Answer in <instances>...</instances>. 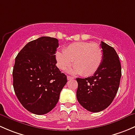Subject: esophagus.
<instances>
[{
  "instance_id": "34e87169",
  "label": "esophagus",
  "mask_w": 135,
  "mask_h": 135,
  "mask_svg": "<svg viewBox=\"0 0 135 135\" xmlns=\"http://www.w3.org/2000/svg\"><path fill=\"white\" fill-rule=\"evenodd\" d=\"M73 79H74V78L72 77V76H67V80H73Z\"/></svg>"
}]
</instances>
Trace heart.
Returning <instances> with one entry per match:
<instances>
[{
  "instance_id": "1",
  "label": "heart",
  "mask_w": 135,
  "mask_h": 135,
  "mask_svg": "<svg viewBox=\"0 0 135 135\" xmlns=\"http://www.w3.org/2000/svg\"><path fill=\"white\" fill-rule=\"evenodd\" d=\"M55 59L57 66L62 70L70 68L74 61V67L69 72L87 77L93 75L99 69L103 53L97 44L77 42L66 46L63 52L57 51Z\"/></svg>"
}]
</instances>
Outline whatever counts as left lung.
I'll return each instance as SVG.
<instances>
[{
  "label": "left lung",
  "instance_id": "obj_1",
  "mask_svg": "<svg viewBox=\"0 0 135 135\" xmlns=\"http://www.w3.org/2000/svg\"><path fill=\"white\" fill-rule=\"evenodd\" d=\"M103 53L101 65L93 76L76 78L78 101L85 109L99 112L106 109L115 98L122 76L119 57L112 47L100 44Z\"/></svg>",
  "mask_w": 135,
  "mask_h": 135
}]
</instances>
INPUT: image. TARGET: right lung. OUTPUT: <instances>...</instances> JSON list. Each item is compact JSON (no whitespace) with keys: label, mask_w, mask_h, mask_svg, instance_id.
I'll list each match as a JSON object with an SVG mask.
<instances>
[{"label":"right lung","mask_w":135,"mask_h":135,"mask_svg":"<svg viewBox=\"0 0 135 135\" xmlns=\"http://www.w3.org/2000/svg\"><path fill=\"white\" fill-rule=\"evenodd\" d=\"M58 40L42 36L29 42L17 54L13 73L15 93L30 112L43 115L57 103L67 82L66 76L56 66Z\"/></svg>","instance_id":"obj_1"}]
</instances>
